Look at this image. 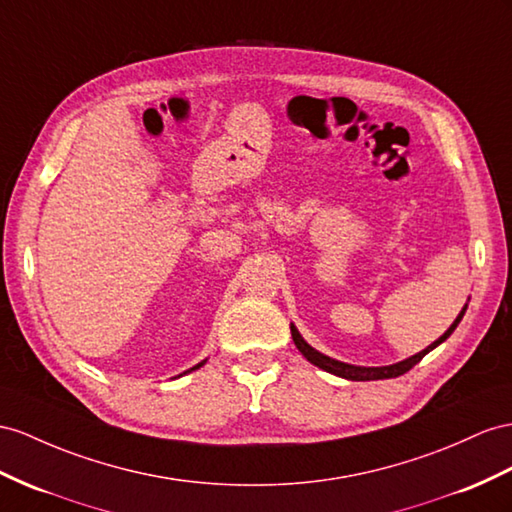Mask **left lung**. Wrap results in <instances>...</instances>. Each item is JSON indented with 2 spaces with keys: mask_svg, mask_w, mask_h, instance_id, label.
<instances>
[{
  "mask_svg": "<svg viewBox=\"0 0 512 512\" xmlns=\"http://www.w3.org/2000/svg\"><path fill=\"white\" fill-rule=\"evenodd\" d=\"M465 309H467V305L463 307L461 313H458V318L454 320V324L450 326V329L445 331V333L437 339V342H432L426 350L417 352V355H413V357H409V359H404V361H400V363L383 365V368H363V365H348V363H342V361H335V359H331V357L322 355V352H318L316 348H311V346L305 342V339L300 337V333L296 331L294 324L290 326V329H292V339H294L296 348H298L300 352H303L305 359H307L309 363L318 365V368H322V370H326V372H331V374H335V376L348 378V381H381V378H396V376H402L404 372H409V370L413 368V365H417L419 361H422L432 348H437L441 342H445V339H448V337L452 335V331L458 326V322L463 320Z\"/></svg>",
  "mask_w": 512,
  "mask_h": 512,
  "instance_id": "8db88e82",
  "label": "left lung"
}]
</instances>
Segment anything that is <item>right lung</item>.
Instances as JSON below:
<instances>
[{"label":"right lung","mask_w":512,"mask_h":512,"mask_svg":"<svg viewBox=\"0 0 512 512\" xmlns=\"http://www.w3.org/2000/svg\"><path fill=\"white\" fill-rule=\"evenodd\" d=\"M201 365H203V363H199V365H194V368H192V370H199V368H201ZM192 370H188V372H192Z\"/></svg>","instance_id":"add662e5"}]
</instances>
